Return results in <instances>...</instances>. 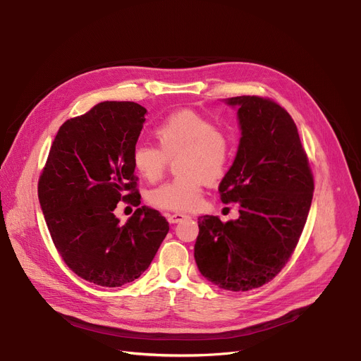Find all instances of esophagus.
<instances>
[{
  "instance_id": "34e87169",
  "label": "esophagus",
  "mask_w": 361,
  "mask_h": 361,
  "mask_svg": "<svg viewBox=\"0 0 361 361\" xmlns=\"http://www.w3.org/2000/svg\"><path fill=\"white\" fill-rule=\"evenodd\" d=\"M187 218H190V216L185 213H166V219L170 224H178Z\"/></svg>"
}]
</instances>
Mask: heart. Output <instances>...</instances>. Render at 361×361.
<instances>
[{
    "mask_svg": "<svg viewBox=\"0 0 361 361\" xmlns=\"http://www.w3.org/2000/svg\"><path fill=\"white\" fill-rule=\"evenodd\" d=\"M152 135L158 148L136 145L132 152L135 171L148 181L159 180L168 161H177L180 177L165 183L149 193V202L165 210L187 212L202 202L204 184L222 180L233 159L235 147L231 135L216 126L212 118L180 110L166 116Z\"/></svg>",
    "mask_w": 361,
    "mask_h": 361,
    "instance_id": "1",
    "label": "heart"
}]
</instances>
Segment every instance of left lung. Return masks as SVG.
I'll list each match as a JSON object with an SVG mask.
<instances>
[{
	"label": "left lung",
	"instance_id": "obj_1",
	"mask_svg": "<svg viewBox=\"0 0 361 361\" xmlns=\"http://www.w3.org/2000/svg\"><path fill=\"white\" fill-rule=\"evenodd\" d=\"M233 164L219 184L221 200L239 204L224 224L200 216L195 258L202 276L221 289L247 292L276 277L295 251L314 196V177L290 114L269 99L241 95Z\"/></svg>",
	"mask_w": 361,
	"mask_h": 361
}]
</instances>
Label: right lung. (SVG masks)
<instances>
[{"mask_svg":"<svg viewBox=\"0 0 361 361\" xmlns=\"http://www.w3.org/2000/svg\"><path fill=\"white\" fill-rule=\"evenodd\" d=\"M147 109L133 102H103L59 128L37 195L47 229L66 266L81 279L118 287L154 259L170 226L142 206L120 224V200L140 204L132 152Z\"/></svg>","mask_w":361,"mask_h":361,"instance_id":"1","label":"right lung"}]
</instances>
